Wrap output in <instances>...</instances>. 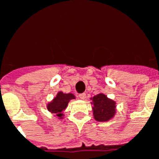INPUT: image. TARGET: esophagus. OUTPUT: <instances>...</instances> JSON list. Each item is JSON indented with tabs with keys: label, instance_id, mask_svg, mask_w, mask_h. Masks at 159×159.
Here are the masks:
<instances>
[{
	"label": "esophagus",
	"instance_id": "obj_1",
	"mask_svg": "<svg viewBox=\"0 0 159 159\" xmlns=\"http://www.w3.org/2000/svg\"><path fill=\"white\" fill-rule=\"evenodd\" d=\"M79 98L81 99V100H85L86 99V93H81V94H79Z\"/></svg>",
	"mask_w": 159,
	"mask_h": 159
}]
</instances>
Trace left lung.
I'll list each match as a JSON object with an SVG mask.
<instances>
[{"label":"left lung","instance_id":"1","mask_svg":"<svg viewBox=\"0 0 159 159\" xmlns=\"http://www.w3.org/2000/svg\"><path fill=\"white\" fill-rule=\"evenodd\" d=\"M92 100V110L93 118L98 122H107L116 116L117 113V103L116 101L108 98L103 93H99L93 97Z\"/></svg>","mask_w":159,"mask_h":159}]
</instances>
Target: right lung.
<instances>
[{"instance_id": "1", "label": "right lung", "mask_w": 159, "mask_h": 159, "mask_svg": "<svg viewBox=\"0 0 159 159\" xmlns=\"http://www.w3.org/2000/svg\"><path fill=\"white\" fill-rule=\"evenodd\" d=\"M76 96L72 93H66L63 91H59L55 97H53L52 100H50L46 105L47 110L53 114L54 117H57L59 119L64 118V111L66 110L68 104L71 100H75Z\"/></svg>"}]
</instances>
